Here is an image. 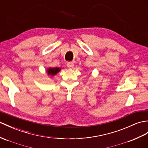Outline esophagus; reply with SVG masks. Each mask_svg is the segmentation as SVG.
Wrapping results in <instances>:
<instances>
[{"instance_id":"obj_1","label":"esophagus","mask_w":148,"mask_h":148,"mask_svg":"<svg viewBox=\"0 0 148 148\" xmlns=\"http://www.w3.org/2000/svg\"><path fill=\"white\" fill-rule=\"evenodd\" d=\"M67 66L69 68H73L74 63L73 62H67Z\"/></svg>"}]
</instances>
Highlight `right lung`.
<instances>
[{
    "label": "right lung",
    "instance_id": "obj_1",
    "mask_svg": "<svg viewBox=\"0 0 148 148\" xmlns=\"http://www.w3.org/2000/svg\"><path fill=\"white\" fill-rule=\"evenodd\" d=\"M60 71V69L58 67H55V68H49L47 70L48 74L50 75H54L57 74V73H58Z\"/></svg>",
    "mask_w": 148,
    "mask_h": 148
}]
</instances>
